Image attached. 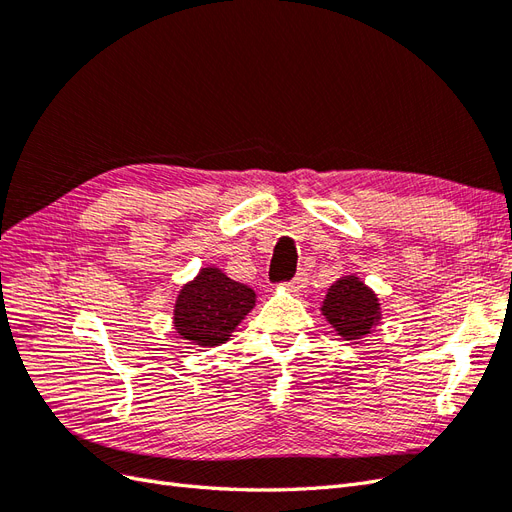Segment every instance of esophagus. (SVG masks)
I'll return each instance as SVG.
<instances>
[{
  "mask_svg": "<svg viewBox=\"0 0 512 512\" xmlns=\"http://www.w3.org/2000/svg\"><path fill=\"white\" fill-rule=\"evenodd\" d=\"M288 286H290L292 292H303L307 288V273L299 271L297 275H294V280Z\"/></svg>",
  "mask_w": 512,
  "mask_h": 512,
  "instance_id": "34e87169",
  "label": "esophagus"
}]
</instances>
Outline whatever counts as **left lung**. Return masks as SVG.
<instances>
[{
	"mask_svg": "<svg viewBox=\"0 0 512 512\" xmlns=\"http://www.w3.org/2000/svg\"><path fill=\"white\" fill-rule=\"evenodd\" d=\"M320 312L344 342H359L382 320L378 294L354 273L339 277L327 290Z\"/></svg>",
	"mask_w": 512,
	"mask_h": 512,
	"instance_id": "left-lung-1",
	"label": "left lung"
}]
</instances>
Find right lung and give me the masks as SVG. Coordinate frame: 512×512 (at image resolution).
Here are the masks:
<instances>
[{"instance_id":"right-lung-1","label":"right lung","mask_w":512,"mask_h":512,"mask_svg":"<svg viewBox=\"0 0 512 512\" xmlns=\"http://www.w3.org/2000/svg\"><path fill=\"white\" fill-rule=\"evenodd\" d=\"M254 305L256 292L250 286L230 280L218 267H205L192 282L181 286L173 327L190 344L213 348L228 342Z\"/></svg>"}]
</instances>
